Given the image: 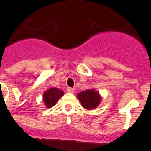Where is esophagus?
<instances>
[{
    "label": "esophagus",
    "instance_id": "esophagus-1",
    "mask_svg": "<svg viewBox=\"0 0 151 151\" xmlns=\"http://www.w3.org/2000/svg\"><path fill=\"white\" fill-rule=\"evenodd\" d=\"M67 92L68 93H71V94H73V93H74V89L72 88H67Z\"/></svg>",
    "mask_w": 151,
    "mask_h": 151
}]
</instances>
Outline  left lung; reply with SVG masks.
<instances>
[{
  "label": "left lung",
  "instance_id": "1",
  "mask_svg": "<svg viewBox=\"0 0 151 151\" xmlns=\"http://www.w3.org/2000/svg\"><path fill=\"white\" fill-rule=\"evenodd\" d=\"M77 97L82 106L87 110H94L97 108L102 101L101 94L95 89L81 91L77 94Z\"/></svg>",
  "mask_w": 151,
  "mask_h": 151
}]
</instances>
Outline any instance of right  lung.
<instances>
[{
  "label": "right lung",
  "instance_id": "right-lung-1",
  "mask_svg": "<svg viewBox=\"0 0 151 151\" xmlns=\"http://www.w3.org/2000/svg\"><path fill=\"white\" fill-rule=\"evenodd\" d=\"M64 94L62 90L56 88H50L43 94V102L47 108H51L57 104L59 99Z\"/></svg>",
  "mask_w": 151,
  "mask_h": 151
}]
</instances>
